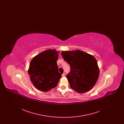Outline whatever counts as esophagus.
Returning <instances> with one entry per match:
<instances>
[{
	"mask_svg": "<svg viewBox=\"0 0 124 124\" xmlns=\"http://www.w3.org/2000/svg\"><path fill=\"white\" fill-rule=\"evenodd\" d=\"M65 73H63L62 74V77H64V76H65Z\"/></svg>",
	"mask_w": 124,
	"mask_h": 124,
	"instance_id": "34e87169",
	"label": "esophagus"
}]
</instances>
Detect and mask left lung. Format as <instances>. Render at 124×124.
Masks as SVG:
<instances>
[{
	"label": "left lung",
	"mask_w": 124,
	"mask_h": 124,
	"mask_svg": "<svg viewBox=\"0 0 124 124\" xmlns=\"http://www.w3.org/2000/svg\"><path fill=\"white\" fill-rule=\"evenodd\" d=\"M61 55L70 65L71 71L66 75L70 86L78 93H85L94 86L100 70L96 59L80 50L62 51Z\"/></svg>",
	"instance_id": "8db88e82"
}]
</instances>
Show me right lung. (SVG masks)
<instances>
[{
	"instance_id": "add662e5",
	"label": "right lung",
	"mask_w": 124,
	"mask_h": 124,
	"mask_svg": "<svg viewBox=\"0 0 124 124\" xmlns=\"http://www.w3.org/2000/svg\"><path fill=\"white\" fill-rule=\"evenodd\" d=\"M58 53L56 50L49 49L36 55L31 61L28 74L36 88L47 92L57 85L61 76L57 64Z\"/></svg>"
}]
</instances>
